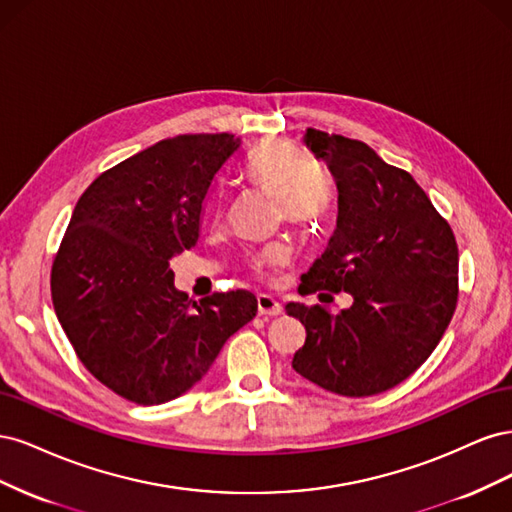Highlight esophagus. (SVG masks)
<instances>
[{"label":"esophagus","mask_w":512,"mask_h":512,"mask_svg":"<svg viewBox=\"0 0 512 512\" xmlns=\"http://www.w3.org/2000/svg\"><path fill=\"white\" fill-rule=\"evenodd\" d=\"M258 314L260 316H280L282 305L277 299L269 297V294H258Z\"/></svg>","instance_id":"obj_1"}]
</instances>
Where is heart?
<instances>
[{"label":"heart","mask_w":512,"mask_h":512,"mask_svg":"<svg viewBox=\"0 0 512 512\" xmlns=\"http://www.w3.org/2000/svg\"><path fill=\"white\" fill-rule=\"evenodd\" d=\"M247 177L258 188L277 196L284 220L290 224H312L329 205V179L324 170L303 160L299 149L286 141H267L247 164ZM288 250L273 245L254 258V271L262 277L284 265Z\"/></svg>","instance_id":"b5f03b06"}]
</instances>
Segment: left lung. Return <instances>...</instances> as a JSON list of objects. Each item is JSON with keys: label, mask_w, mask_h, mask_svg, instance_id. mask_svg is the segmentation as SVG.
<instances>
[{"label": "left lung", "mask_w": 512, "mask_h": 512, "mask_svg": "<svg viewBox=\"0 0 512 512\" xmlns=\"http://www.w3.org/2000/svg\"><path fill=\"white\" fill-rule=\"evenodd\" d=\"M303 143L335 179L337 222L299 290H344L352 305L286 303L307 333L292 367L324 391L378 395L429 359L455 314V235L412 175L365 143L312 128Z\"/></svg>", "instance_id": "left-lung-1"}]
</instances>
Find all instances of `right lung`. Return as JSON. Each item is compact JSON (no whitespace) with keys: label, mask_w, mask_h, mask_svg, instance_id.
<instances>
[{"label":"right lung","mask_w":512,"mask_h":512,"mask_svg":"<svg viewBox=\"0 0 512 512\" xmlns=\"http://www.w3.org/2000/svg\"><path fill=\"white\" fill-rule=\"evenodd\" d=\"M239 149L226 132L164 138L108 168L72 211L51 273L55 314L81 363L134 404L190 391L258 312L247 290L192 303L170 269L196 245L205 200Z\"/></svg>","instance_id":"obj_1"}]
</instances>
